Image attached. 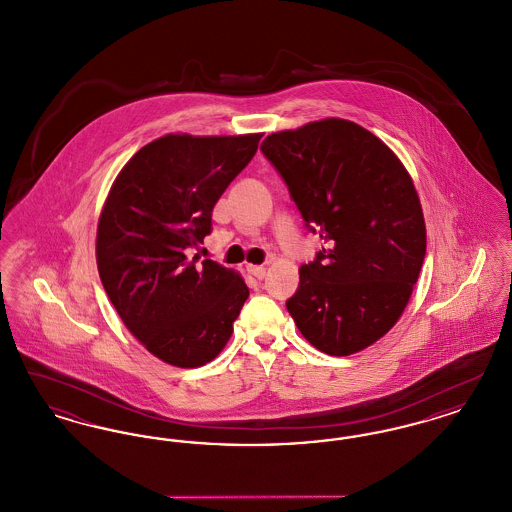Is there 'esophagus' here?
<instances>
[{
	"label": "esophagus",
	"instance_id": "esophagus-1",
	"mask_svg": "<svg viewBox=\"0 0 512 512\" xmlns=\"http://www.w3.org/2000/svg\"><path fill=\"white\" fill-rule=\"evenodd\" d=\"M247 272H249L251 276H255L257 280H263V278L267 276V268L257 267V265H247Z\"/></svg>",
	"mask_w": 512,
	"mask_h": 512
}]
</instances>
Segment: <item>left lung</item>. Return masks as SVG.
I'll return each mask as SVG.
<instances>
[{
  "label": "left lung",
  "mask_w": 512,
  "mask_h": 512,
  "mask_svg": "<svg viewBox=\"0 0 512 512\" xmlns=\"http://www.w3.org/2000/svg\"><path fill=\"white\" fill-rule=\"evenodd\" d=\"M261 151L305 226L326 242L299 268L290 315L326 355L363 351L403 315L424 263L426 224L411 174L380 138L345 119L274 132Z\"/></svg>",
  "instance_id": "obj_1"
}]
</instances>
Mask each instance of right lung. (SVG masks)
Instances as JSON below:
<instances>
[{
    "label": "right lung",
    "instance_id": "add662e5",
    "mask_svg": "<svg viewBox=\"0 0 512 512\" xmlns=\"http://www.w3.org/2000/svg\"><path fill=\"white\" fill-rule=\"evenodd\" d=\"M263 134H167L122 167L98 222L99 278L124 326L157 359L213 361L234 332L244 278L188 249L211 234L220 195L253 159Z\"/></svg>",
    "mask_w": 512,
    "mask_h": 512
}]
</instances>
